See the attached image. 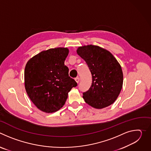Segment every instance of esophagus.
<instances>
[{
  "label": "esophagus",
  "instance_id": "1",
  "mask_svg": "<svg viewBox=\"0 0 151 151\" xmlns=\"http://www.w3.org/2000/svg\"><path fill=\"white\" fill-rule=\"evenodd\" d=\"M75 81H76V82L77 83H78V82H79V77L76 78H75Z\"/></svg>",
  "mask_w": 151,
  "mask_h": 151
}]
</instances>
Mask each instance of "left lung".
Listing matches in <instances>:
<instances>
[{
	"mask_svg": "<svg viewBox=\"0 0 151 151\" xmlns=\"http://www.w3.org/2000/svg\"><path fill=\"white\" fill-rule=\"evenodd\" d=\"M76 52L87 64L92 75L91 87L83 93L85 101L96 109H102L113 104L123 84L119 63L109 51L99 46L80 47Z\"/></svg>",
	"mask_w": 151,
	"mask_h": 151,
	"instance_id": "8db88e82",
	"label": "left lung"
}]
</instances>
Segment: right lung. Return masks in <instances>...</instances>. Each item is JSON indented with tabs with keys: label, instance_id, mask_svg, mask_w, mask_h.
Segmentation results:
<instances>
[{
	"label": "right lung",
	"instance_id": "obj_1",
	"mask_svg": "<svg viewBox=\"0 0 151 151\" xmlns=\"http://www.w3.org/2000/svg\"><path fill=\"white\" fill-rule=\"evenodd\" d=\"M69 50L55 48L43 51L30 58L24 70L26 92L40 111L52 113L65 104L68 93L77 86L64 65Z\"/></svg>",
	"mask_w": 151,
	"mask_h": 151
}]
</instances>
